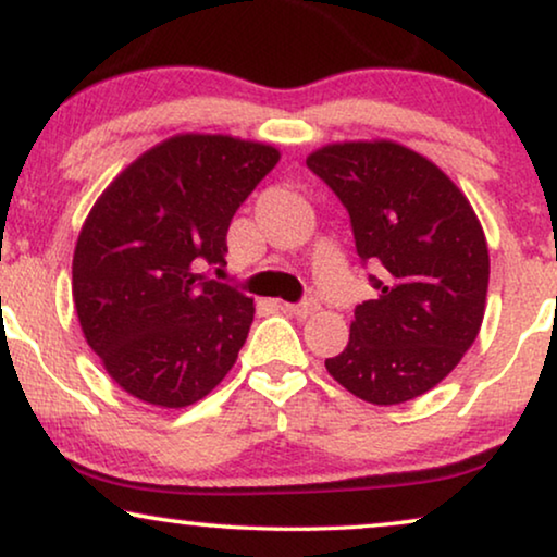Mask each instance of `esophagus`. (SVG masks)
I'll return each mask as SVG.
<instances>
[{
	"label": "esophagus",
	"mask_w": 557,
	"mask_h": 557,
	"mask_svg": "<svg viewBox=\"0 0 557 557\" xmlns=\"http://www.w3.org/2000/svg\"><path fill=\"white\" fill-rule=\"evenodd\" d=\"M317 309H319L317 299H304L301 304H281V311H286V314L292 317H301V319L311 317Z\"/></svg>",
	"instance_id": "obj_1"
}]
</instances>
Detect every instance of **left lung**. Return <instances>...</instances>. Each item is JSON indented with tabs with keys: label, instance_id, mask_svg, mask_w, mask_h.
<instances>
[{
	"label": "left lung",
	"instance_id": "obj_1",
	"mask_svg": "<svg viewBox=\"0 0 557 557\" xmlns=\"http://www.w3.org/2000/svg\"><path fill=\"white\" fill-rule=\"evenodd\" d=\"M307 166L349 212L362 263L380 269L377 296L355 307L349 342L326 370L375 406L438 385L474 345L490 286L482 225L459 187L395 141H345Z\"/></svg>",
	"mask_w": 557,
	"mask_h": 557
}]
</instances>
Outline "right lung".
Returning <instances> with one entry per match:
<instances>
[{
    "label": "right lung",
    "mask_w": 557,
    "mask_h": 557,
    "mask_svg": "<svg viewBox=\"0 0 557 557\" xmlns=\"http://www.w3.org/2000/svg\"><path fill=\"white\" fill-rule=\"evenodd\" d=\"M278 162L269 144L172 136L106 187L73 256L81 330L128 395L185 408L227 375L253 299L205 276L225 265L235 210Z\"/></svg>",
    "instance_id": "1"
}]
</instances>
